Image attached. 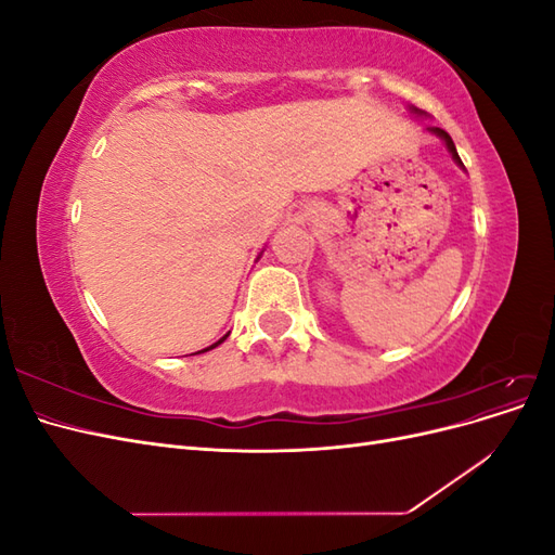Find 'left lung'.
Instances as JSON below:
<instances>
[{
  "label": "left lung",
  "instance_id": "8db88e82",
  "mask_svg": "<svg viewBox=\"0 0 555 555\" xmlns=\"http://www.w3.org/2000/svg\"><path fill=\"white\" fill-rule=\"evenodd\" d=\"M430 131H433V133H438V137H440L444 143H447V147H449V153L453 155V159H456V162L463 166V162H461V157H459V153H456V145H453V141H451L449 133H447L444 129H440V127H433Z\"/></svg>",
  "mask_w": 555,
  "mask_h": 555
}]
</instances>
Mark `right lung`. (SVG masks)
Here are the masks:
<instances>
[{
  "mask_svg": "<svg viewBox=\"0 0 555 555\" xmlns=\"http://www.w3.org/2000/svg\"><path fill=\"white\" fill-rule=\"evenodd\" d=\"M224 340H227V335H224V338H222V340H217V343H215V345H210V347H208V349H212V347H217V345H222V343H224ZM208 349H204V351H208Z\"/></svg>",
  "mask_w": 555,
  "mask_h": 555,
  "instance_id": "right-lung-1",
  "label": "right lung"
}]
</instances>
